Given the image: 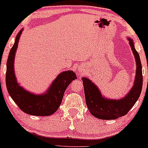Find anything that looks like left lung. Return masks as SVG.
<instances>
[{"label": "left lung", "instance_id": "obj_1", "mask_svg": "<svg viewBox=\"0 0 148 148\" xmlns=\"http://www.w3.org/2000/svg\"><path fill=\"white\" fill-rule=\"evenodd\" d=\"M129 43L136 61V73L133 86L123 98L111 100L102 95L100 90L87 77H82L87 107L93 116L101 120H114L125 115L140 95L143 88L142 64L134 42L128 38Z\"/></svg>", "mask_w": 148, "mask_h": 148}]
</instances>
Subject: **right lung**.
<instances>
[{"label":"right lung","instance_id":"right-lung-1","mask_svg":"<svg viewBox=\"0 0 148 148\" xmlns=\"http://www.w3.org/2000/svg\"><path fill=\"white\" fill-rule=\"evenodd\" d=\"M22 30L18 33L8 58L5 75L8 92L20 109L25 113L36 116H48L58 109L65 90L77 77L72 71L61 73L52 83L48 90L42 95L33 94L20 86L15 75L14 60Z\"/></svg>","mask_w":148,"mask_h":148}]
</instances>
